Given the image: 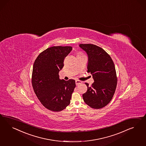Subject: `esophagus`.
I'll return each mask as SVG.
<instances>
[{
  "mask_svg": "<svg viewBox=\"0 0 146 146\" xmlns=\"http://www.w3.org/2000/svg\"><path fill=\"white\" fill-rule=\"evenodd\" d=\"M81 83H82V82L81 81H80V80H76L75 81V84H76V86H78V85H79V84H81Z\"/></svg>",
  "mask_w": 146,
  "mask_h": 146,
  "instance_id": "obj_1",
  "label": "esophagus"
}]
</instances>
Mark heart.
Segmentation results:
<instances>
[{
	"mask_svg": "<svg viewBox=\"0 0 146 146\" xmlns=\"http://www.w3.org/2000/svg\"><path fill=\"white\" fill-rule=\"evenodd\" d=\"M80 54H82V53H81V52H78V55H80Z\"/></svg>",
	"mask_w": 146,
	"mask_h": 146,
	"instance_id": "heart-1",
	"label": "heart"
}]
</instances>
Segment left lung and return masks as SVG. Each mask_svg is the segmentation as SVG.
Listing matches in <instances>:
<instances>
[{"label": "left lung", "mask_w": 146, "mask_h": 146, "mask_svg": "<svg viewBox=\"0 0 146 146\" xmlns=\"http://www.w3.org/2000/svg\"><path fill=\"white\" fill-rule=\"evenodd\" d=\"M80 47L88 56L87 72L93 75L94 82L83 94L84 102L93 109L106 106L114 95L117 84L115 64L110 55L96 45L80 44Z\"/></svg>", "instance_id": "1"}]
</instances>
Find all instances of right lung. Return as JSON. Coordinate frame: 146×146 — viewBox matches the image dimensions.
<instances>
[{
    "label": "right lung",
    "instance_id": "obj_1",
    "mask_svg": "<svg viewBox=\"0 0 146 146\" xmlns=\"http://www.w3.org/2000/svg\"><path fill=\"white\" fill-rule=\"evenodd\" d=\"M72 50V47L68 46L50 47L40 53L34 63L33 88L40 102L49 110L59 112L70 104L75 80L60 79L59 72Z\"/></svg>",
    "mask_w": 146,
    "mask_h": 146
}]
</instances>
